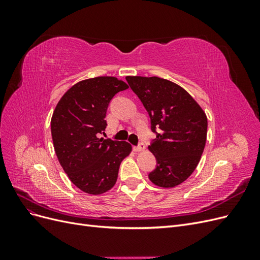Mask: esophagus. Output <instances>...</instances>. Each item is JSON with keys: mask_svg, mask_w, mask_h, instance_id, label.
<instances>
[{"mask_svg": "<svg viewBox=\"0 0 260 260\" xmlns=\"http://www.w3.org/2000/svg\"><path fill=\"white\" fill-rule=\"evenodd\" d=\"M144 148H145V145L143 142H140L137 146H133V149H135L136 152H142Z\"/></svg>", "mask_w": 260, "mask_h": 260, "instance_id": "esophagus-1", "label": "esophagus"}]
</instances>
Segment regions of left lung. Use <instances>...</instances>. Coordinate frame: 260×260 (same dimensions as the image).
Masks as SVG:
<instances>
[{
	"label": "left lung",
	"instance_id": "8db88e82",
	"mask_svg": "<svg viewBox=\"0 0 260 260\" xmlns=\"http://www.w3.org/2000/svg\"><path fill=\"white\" fill-rule=\"evenodd\" d=\"M142 102L156 135L148 148L156 167L148 174L160 187H174L192 175L200 162L207 136V117L180 85L158 77H125Z\"/></svg>",
	"mask_w": 260,
	"mask_h": 260
}]
</instances>
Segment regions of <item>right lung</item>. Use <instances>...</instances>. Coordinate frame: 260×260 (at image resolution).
Here are the masks:
<instances>
[{"instance_id":"obj_1","label":"right lung","mask_w":260,"mask_h":260,"mask_svg":"<svg viewBox=\"0 0 260 260\" xmlns=\"http://www.w3.org/2000/svg\"><path fill=\"white\" fill-rule=\"evenodd\" d=\"M129 86L115 77H96L72 86L56 105L52 139L60 166L81 191L102 194L115 185L118 170L131 152L125 141L103 139L107 107Z\"/></svg>"}]
</instances>
